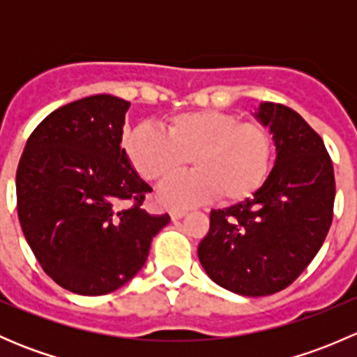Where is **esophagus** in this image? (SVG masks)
Returning <instances> with one entry per match:
<instances>
[{"instance_id":"1","label":"esophagus","mask_w":357,"mask_h":357,"mask_svg":"<svg viewBox=\"0 0 357 357\" xmlns=\"http://www.w3.org/2000/svg\"><path fill=\"white\" fill-rule=\"evenodd\" d=\"M185 214H186V208H171L172 219H181Z\"/></svg>"}]
</instances>
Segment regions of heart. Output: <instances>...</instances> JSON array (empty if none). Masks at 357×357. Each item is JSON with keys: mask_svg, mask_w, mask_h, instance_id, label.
<instances>
[{"mask_svg": "<svg viewBox=\"0 0 357 357\" xmlns=\"http://www.w3.org/2000/svg\"><path fill=\"white\" fill-rule=\"evenodd\" d=\"M143 179L165 183L190 164L195 172L167 183L162 200L193 205L218 197L221 204L250 199L268 179L275 146L269 129L225 110H195L165 121V132L139 124L122 139Z\"/></svg>", "mask_w": 357, "mask_h": 357, "instance_id": "heart-1", "label": "heart"}]
</instances>
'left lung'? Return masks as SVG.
Here are the masks:
<instances>
[{
    "mask_svg": "<svg viewBox=\"0 0 357 357\" xmlns=\"http://www.w3.org/2000/svg\"><path fill=\"white\" fill-rule=\"evenodd\" d=\"M276 164L254 199L211 211L199 259L218 285L248 297L287 289L311 264L333 219V164L321 136L295 110L262 103Z\"/></svg>",
    "mask_w": 357,
    "mask_h": 357,
    "instance_id": "1",
    "label": "left lung"
}]
</instances>
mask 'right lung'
Returning <instances> with one entry per match:
<instances>
[{
    "label": "right lung",
    "instance_id": "obj_1",
    "mask_svg": "<svg viewBox=\"0 0 357 357\" xmlns=\"http://www.w3.org/2000/svg\"><path fill=\"white\" fill-rule=\"evenodd\" d=\"M131 103L95 95L31 132L17 167V212L43 271L62 289L105 295L142 269L171 221L142 207L150 192L121 146Z\"/></svg>",
    "mask_w": 357,
    "mask_h": 357
}]
</instances>
